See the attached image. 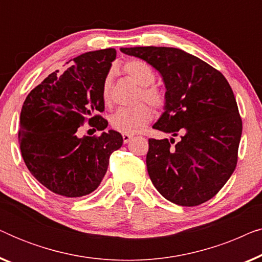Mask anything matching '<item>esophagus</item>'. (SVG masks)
I'll return each instance as SVG.
<instances>
[{
  "instance_id": "34e87169",
  "label": "esophagus",
  "mask_w": 262,
  "mask_h": 262,
  "mask_svg": "<svg viewBox=\"0 0 262 262\" xmlns=\"http://www.w3.org/2000/svg\"><path fill=\"white\" fill-rule=\"evenodd\" d=\"M132 137H134V136L132 135H126V134H123V141H124V143L125 144H126V143H128L132 139Z\"/></svg>"
}]
</instances>
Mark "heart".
I'll list each match as a JSON object with an SVG mask.
<instances>
[{
    "label": "heart",
    "mask_w": 262,
    "mask_h": 262,
    "mask_svg": "<svg viewBox=\"0 0 262 262\" xmlns=\"http://www.w3.org/2000/svg\"><path fill=\"white\" fill-rule=\"evenodd\" d=\"M123 73L139 85L137 101L148 102L155 110H162L166 106V93L159 85L154 84L156 78L155 71L149 64L139 59L127 60L123 64ZM101 95L103 103L110 106L112 102V74L111 73L103 77ZM148 105L141 103L134 107L118 110L111 118V125L114 130L121 134H138L151 121L154 117L152 110Z\"/></svg>",
    "instance_id": "1"
}]
</instances>
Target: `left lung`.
<instances>
[{
	"mask_svg": "<svg viewBox=\"0 0 262 262\" xmlns=\"http://www.w3.org/2000/svg\"><path fill=\"white\" fill-rule=\"evenodd\" d=\"M121 52L138 57L162 75L166 111L154 125L173 138L149 139L146 168L164 198L196 206L213 198L234 173L242 119L232 89L220 70L180 49L138 46Z\"/></svg>",
	"mask_w": 262,
	"mask_h": 262,
	"instance_id": "left-lung-1",
	"label": "left lung"
}]
</instances>
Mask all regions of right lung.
Wrapping results in <instances>:
<instances>
[{"mask_svg":"<svg viewBox=\"0 0 262 262\" xmlns=\"http://www.w3.org/2000/svg\"><path fill=\"white\" fill-rule=\"evenodd\" d=\"M116 55L114 49L83 53L63 74H50L25 100L21 155L31 174L56 194L76 198L92 193L105 177L111 154L123 144L121 135L112 130L92 137L76 135L84 123L98 131L108 125L101 114V85Z\"/></svg>","mask_w":262,"mask_h":262,"instance_id":"right-lung-1","label":"right lung"}]
</instances>
